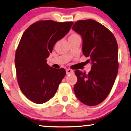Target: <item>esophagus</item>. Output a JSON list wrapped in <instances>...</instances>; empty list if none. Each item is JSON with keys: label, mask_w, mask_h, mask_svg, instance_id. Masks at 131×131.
<instances>
[{"label": "esophagus", "mask_w": 131, "mask_h": 131, "mask_svg": "<svg viewBox=\"0 0 131 131\" xmlns=\"http://www.w3.org/2000/svg\"><path fill=\"white\" fill-rule=\"evenodd\" d=\"M74 73L73 70L71 69H67L66 70V74H72V73Z\"/></svg>", "instance_id": "34e87169"}]
</instances>
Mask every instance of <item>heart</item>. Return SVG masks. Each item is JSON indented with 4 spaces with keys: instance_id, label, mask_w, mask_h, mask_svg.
Returning a JSON list of instances; mask_svg holds the SVG:
<instances>
[{
    "instance_id": "obj_1",
    "label": "heart",
    "mask_w": 131,
    "mask_h": 131,
    "mask_svg": "<svg viewBox=\"0 0 131 131\" xmlns=\"http://www.w3.org/2000/svg\"><path fill=\"white\" fill-rule=\"evenodd\" d=\"M79 37V36L78 34L76 33H73L69 37Z\"/></svg>"
}]
</instances>
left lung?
Wrapping results in <instances>:
<instances>
[{
  "label": "left lung",
  "instance_id": "obj_1",
  "mask_svg": "<svg viewBox=\"0 0 131 131\" xmlns=\"http://www.w3.org/2000/svg\"><path fill=\"white\" fill-rule=\"evenodd\" d=\"M72 29L82 36L83 53L92 64L88 74L74 71V91L82 103L94 106L107 97L114 85L119 69L117 43L108 28L93 19L78 21Z\"/></svg>",
  "mask_w": 131,
  "mask_h": 131
}]
</instances>
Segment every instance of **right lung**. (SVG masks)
Listing matches in <instances>:
<instances>
[{"instance_id":"obj_1","label":"right lung","mask_w":131,"mask_h":131,"mask_svg":"<svg viewBox=\"0 0 131 131\" xmlns=\"http://www.w3.org/2000/svg\"><path fill=\"white\" fill-rule=\"evenodd\" d=\"M73 24L40 20L23 33L15 53L16 73L21 91L33 103L43 104L51 99L65 76V69L49 67L46 58Z\"/></svg>"}]
</instances>
